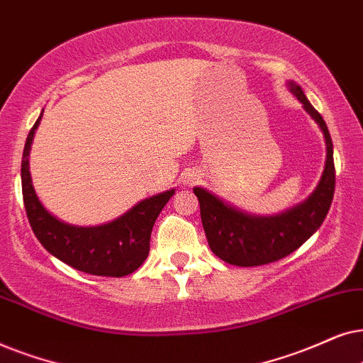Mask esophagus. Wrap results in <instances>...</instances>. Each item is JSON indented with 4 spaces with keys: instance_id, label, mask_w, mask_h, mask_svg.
I'll return each instance as SVG.
<instances>
[{
    "instance_id": "esophagus-1",
    "label": "esophagus",
    "mask_w": 363,
    "mask_h": 363,
    "mask_svg": "<svg viewBox=\"0 0 363 363\" xmlns=\"http://www.w3.org/2000/svg\"><path fill=\"white\" fill-rule=\"evenodd\" d=\"M196 179H197V172L189 171V172H186L184 176H182V182H184V184H192Z\"/></svg>"
}]
</instances>
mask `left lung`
I'll use <instances>...</instances> for the list:
<instances>
[{"label": "left lung", "mask_w": 363, "mask_h": 363, "mask_svg": "<svg viewBox=\"0 0 363 363\" xmlns=\"http://www.w3.org/2000/svg\"><path fill=\"white\" fill-rule=\"evenodd\" d=\"M287 88L303 104L325 139V167L311 196L301 204L275 216H254L244 212L204 187H194L201 204V220L212 252L227 264L254 267L284 259L297 250L313 232H317L330 209L335 191L333 144L327 124L308 103L302 88L289 81Z\"/></svg>", "instance_id": "left-lung-1"}]
</instances>
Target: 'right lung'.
Here are the masks:
<instances>
[{
	"label": "right lung",
	"mask_w": 363,
	"mask_h": 363,
	"mask_svg": "<svg viewBox=\"0 0 363 363\" xmlns=\"http://www.w3.org/2000/svg\"><path fill=\"white\" fill-rule=\"evenodd\" d=\"M41 118L43 113L28 134L21 161L23 201L38 240L56 259L81 272L103 277L133 274L146 260L154 222L176 191L147 197L103 225L81 227L60 220L41 204L31 181L30 151Z\"/></svg>",
	"instance_id": "add662e5"
}]
</instances>
